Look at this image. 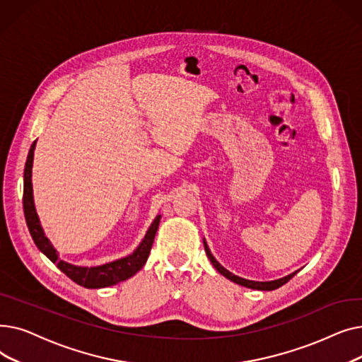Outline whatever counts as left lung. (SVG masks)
Instances as JSON below:
<instances>
[{
    "mask_svg": "<svg viewBox=\"0 0 362 362\" xmlns=\"http://www.w3.org/2000/svg\"><path fill=\"white\" fill-rule=\"evenodd\" d=\"M204 248H205L206 257L210 258L211 264L214 265L216 270H217L220 274H223L224 277H227L229 280H232V281L240 284V286L250 288V289H257V291H274V289L283 286L284 283H288V281L298 273V272H295V273H292V274H289V276H286V277L279 279V280H273V281H252V280H246V279H242V277H238V276L232 274L229 270H226V269L223 267V265H220L218 261H217V259L213 257V254L210 252V250H208V246H206V242H205V240H204Z\"/></svg>",
    "mask_w": 362,
    "mask_h": 362,
    "instance_id": "left-lung-1",
    "label": "left lung"
}]
</instances>
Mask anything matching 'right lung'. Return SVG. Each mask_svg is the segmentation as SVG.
I'll list each match as a JSON object with an SVG mask.
<instances>
[{
	"label": "right lung",
	"instance_id": "right-lung-1",
	"mask_svg": "<svg viewBox=\"0 0 362 362\" xmlns=\"http://www.w3.org/2000/svg\"><path fill=\"white\" fill-rule=\"evenodd\" d=\"M33 151H35V142L32 144V146L29 149L26 165H25L23 211H25V218H26V224H28V229L30 232V236H32L35 245L40 248V251H42L57 265V267H59L67 277H70L74 283H78V284H81V286L88 288V289L112 286V284H117L123 280H127L132 276H135L144 267L148 257H149L161 216H157L156 220L152 221L151 227L148 229L144 240L136 248V251L126 258L100 265V267H90V269L76 267V265H71L69 262L59 259L57 251L52 248V245L45 238L42 227L40 224V218H37V214L35 211L33 195H32V180H30Z\"/></svg>",
	"mask_w": 362,
	"mask_h": 362
}]
</instances>
